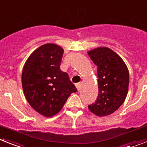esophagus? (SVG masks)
Listing matches in <instances>:
<instances>
[{
  "instance_id": "1",
  "label": "esophagus",
  "mask_w": 147,
  "mask_h": 147,
  "mask_svg": "<svg viewBox=\"0 0 147 147\" xmlns=\"http://www.w3.org/2000/svg\"><path fill=\"white\" fill-rule=\"evenodd\" d=\"M76 88H77L78 90H80V89H81V86H82V84L81 83H77V84H76Z\"/></svg>"
}]
</instances>
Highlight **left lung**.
Instances as JSON below:
<instances>
[{
    "instance_id": "left-lung-1",
    "label": "left lung",
    "mask_w": 147,
    "mask_h": 147,
    "mask_svg": "<svg viewBox=\"0 0 147 147\" xmlns=\"http://www.w3.org/2000/svg\"><path fill=\"white\" fill-rule=\"evenodd\" d=\"M97 66L99 94L96 102L88 106L89 110L99 117L115 113L127 96L129 71L120 56L107 47L88 51Z\"/></svg>"
}]
</instances>
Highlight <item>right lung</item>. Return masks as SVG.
Returning <instances> with one entry per match:
<instances>
[{"mask_svg":"<svg viewBox=\"0 0 147 147\" xmlns=\"http://www.w3.org/2000/svg\"><path fill=\"white\" fill-rule=\"evenodd\" d=\"M63 49L45 44L28 57L22 72L24 95L31 107L45 117L61 110L71 93L77 91L66 72L59 65Z\"/></svg>","mask_w":147,"mask_h":147,"instance_id":"obj_1","label":"right lung"}]
</instances>
